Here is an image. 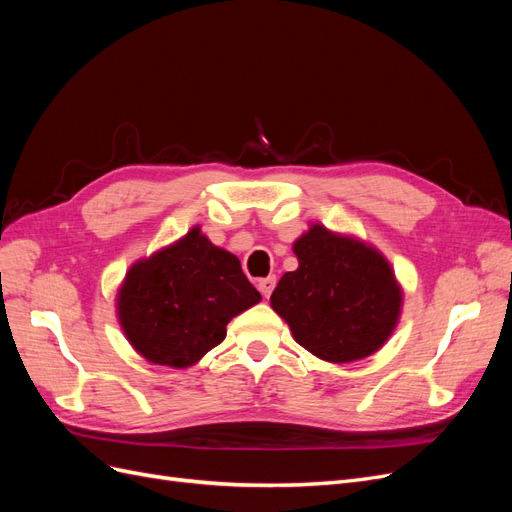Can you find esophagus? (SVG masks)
<instances>
[{"label":"esophagus","instance_id":"1","mask_svg":"<svg viewBox=\"0 0 512 512\" xmlns=\"http://www.w3.org/2000/svg\"><path fill=\"white\" fill-rule=\"evenodd\" d=\"M275 288V277H262V280H258V290L265 299L271 297V292Z\"/></svg>","mask_w":512,"mask_h":512}]
</instances>
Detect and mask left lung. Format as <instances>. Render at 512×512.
I'll return each mask as SVG.
<instances>
[{
	"label": "left lung",
	"mask_w": 512,
	"mask_h": 512,
	"mask_svg": "<svg viewBox=\"0 0 512 512\" xmlns=\"http://www.w3.org/2000/svg\"><path fill=\"white\" fill-rule=\"evenodd\" d=\"M299 260L271 294L294 342L329 363H352L378 352L393 335L404 290L380 250L322 224L292 243Z\"/></svg>",
	"instance_id": "obj_1"
}]
</instances>
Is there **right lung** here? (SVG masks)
I'll return each instance as SVG.
<instances>
[{
    "instance_id": "add662e5",
    "label": "right lung",
    "mask_w": 512,
    "mask_h": 512,
    "mask_svg": "<svg viewBox=\"0 0 512 512\" xmlns=\"http://www.w3.org/2000/svg\"><path fill=\"white\" fill-rule=\"evenodd\" d=\"M235 254L200 226L136 260L117 290V320L153 365L185 369L224 342L226 324L260 301Z\"/></svg>"
}]
</instances>
